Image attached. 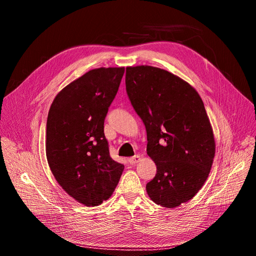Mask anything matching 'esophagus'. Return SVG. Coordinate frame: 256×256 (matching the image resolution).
I'll return each instance as SVG.
<instances>
[{"label": "esophagus", "instance_id": "34e87169", "mask_svg": "<svg viewBox=\"0 0 256 256\" xmlns=\"http://www.w3.org/2000/svg\"><path fill=\"white\" fill-rule=\"evenodd\" d=\"M140 160H142V158H140L139 155H135V156H133V158H128V162H130V164H137V162H139Z\"/></svg>", "mask_w": 256, "mask_h": 256}]
</instances>
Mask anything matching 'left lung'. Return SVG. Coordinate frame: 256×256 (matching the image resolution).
I'll list each match as a JSON object with an SVG mask.
<instances>
[{"label": "left lung", "mask_w": 256, "mask_h": 256, "mask_svg": "<svg viewBox=\"0 0 256 256\" xmlns=\"http://www.w3.org/2000/svg\"><path fill=\"white\" fill-rule=\"evenodd\" d=\"M126 92L146 130V153L156 176L150 199L174 208L196 196L208 180L216 144L203 101L187 82L152 66L126 67Z\"/></svg>", "instance_id": "left-lung-1"}]
</instances>
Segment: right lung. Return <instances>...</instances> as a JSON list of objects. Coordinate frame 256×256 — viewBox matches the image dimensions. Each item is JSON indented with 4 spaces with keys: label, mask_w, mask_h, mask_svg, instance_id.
Returning a JSON list of instances; mask_svg holds the SVG:
<instances>
[{
    "label": "right lung",
    "mask_w": 256,
    "mask_h": 256,
    "mask_svg": "<svg viewBox=\"0 0 256 256\" xmlns=\"http://www.w3.org/2000/svg\"><path fill=\"white\" fill-rule=\"evenodd\" d=\"M124 67L98 68L57 94L46 121L48 166L64 190L86 206L110 199L124 169L110 155L104 120Z\"/></svg>",
    "instance_id": "add662e5"
}]
</instances>
